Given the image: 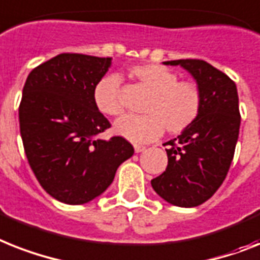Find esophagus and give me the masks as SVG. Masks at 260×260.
I'll list each match as a JSON object with an SVG mask.
<instances>
[{
    "mask_svg": "<svg viewBox=\"0 0 260 260\" xmlns=\"http://www.w3.org/2000/svg\"><path fill=\"white\" fill-rule=\"evenodd\" d=\"M145 149H146V147H145V146H142V145H134L135 153H141V151H143Z\"/></svg>",
    "mask_w": 260,
    "mask_h": 260,
    "instance_id": "34e87169",
    "label": "esophagus"
}]
</instances>
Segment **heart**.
<instances>
[{
  "instance_id": "b5f03b06",
  "label": "heart",
  "mask_w": 260,
  "mask_h": 260,
  "mask_svg": "<svg viewBox=\"0 0 260 260\" xmlns=\"http://www.w3.org/2000/svg\"><path fill=\"white\" fill-rule=\"evenodd\" d=\"M132 74L153 95L145 107L146 115H126L118 119L114 132L133 143H146L158 138L165 128L179 134L197 121L202 95L199 87L188 81H179L177 73L155 63L135 66ZM122 78L117 73L101 78L94 87L93 100L96 109L107 115L123 111L121 101Z\"/></svg>"
}]
</instances>
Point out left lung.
Segmentation results:
<instances>
[{
  "label": "left lung",
  "instance_id": "left-lung-1",
  "mask_svg": "<svg viewBox=\"0 0 260 260\" xmlns=\"http://www.w3.org/2000/svg\"><path fill=\"white\" fill-rule=\"evenodd\" d=\"M197 81L202 107L197 121L167 145L166 171L151 181L154 191L179 207H195L220 187L233 162L241 114L237 85L202 59H175Z\"/></svg>",
  "mask_w": 260,
  "mask_h": 260
}]
</instances>
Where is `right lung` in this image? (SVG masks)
<instances>
[{
	"instance_id": "obj_1",
	"label": "right lung",
	"mask_w": 260,
	"mask_h": 260,
	"mask_svg": "<svg viewBox=\"0 0 260 260\" xmlns=\"http://www.w3.org/2000/svg\"><path fill=\"white\" fill-rule=\"evenodd\" d=\"M110 66V57L63 53L33 69L23 86L18 114L25 154L45 191L66 205L100 197L134 154L122 137L96 138L110 122L93 91Z\"/></svg>"
}]
</instances>
